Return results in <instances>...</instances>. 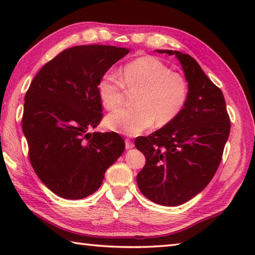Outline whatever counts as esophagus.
<instances>
[{"label":"esophagus","instance_id":"1","mask_svg":"<svg viewBox=\"0 0 255 255\" xmlns=\"http://www.w3.org/2000/svg\"><path fill=\"white\" fill-rule=\"evenodd\" d=\"M125 143H126V149H131V148H133V142L131 141L130 139H125Z\"/></svg>","mask_w":255,"mask_h":255}]
</instances>
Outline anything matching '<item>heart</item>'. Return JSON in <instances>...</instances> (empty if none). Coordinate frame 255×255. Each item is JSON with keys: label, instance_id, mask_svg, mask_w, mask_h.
Segmentation results:
<instances>
[{"label": "heart", "instance_id": "b5f03b06", "mask_svg": "<svg viewBox=\"0 0 255 255\" xmlns=\"http://www.w3.org/2000/svg\"><path fill=\"white\" fill-rule=\"evenodd\" d=\"M125 85L139 92L134 107L121 108L106 118V126L113 131L138 136L153 126H163L175 119L185 105L188 94L186 80L173 72L165 63L151 56L140 57L123 68L122 78L107 71L101 78L97 92L107 110L119 107L125 99Z\"/></svg>", "mask_w": 255, "mask_h": 255}]
</instances>
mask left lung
Masks as SVG:
<instances>
[{"label": "left lung", "instance_id": "left-lung-1", "mask_svg": "<svg viewBox=\"0 0 255 255\" xmlns=\"http://www.w3.org/2000/svg\"><path fill=\"white\" fill-rule=\"evenodd\" d=\"M175 55L188 82L185 105L178 116L134 144L145 156L137 184L145 197L163 206H178L208 185L223 158L230 118L223 92L189 55Z\"/></svg>", "mask_w": 255, "mask_h": 255}]
</instances>
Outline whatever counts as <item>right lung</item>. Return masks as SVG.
I'll return each instance as SVG.
<instances>
[{"instance_id":"1","label":"right lung","mask_w":255,"mask_h":255,"mask_svg":"<svg viewBox=\"0 0 255 255\" xmlns=\"http://www.w3.org/2000/svg\"><path fill=\"white\" fill-rule=\"evenodd\" d=\"M129 52L115 46H75L47 62L25 95L21 127L32 169L66 199L88 197L122 155L116 132H93L103 118L97 85L107 70Z\"/></svg>"}]
</instances>
